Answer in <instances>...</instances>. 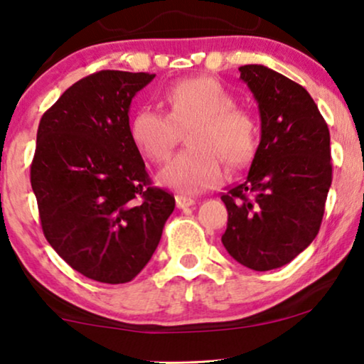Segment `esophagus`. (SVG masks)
Masks as SVG:
<instances>
[{"instance_id": "1", "label": "esophagus", "mask_w": 364, "mask_h": 364, "mask_svg": "<svg viewBox=\"0 0 364 364\" xmlns=\"http://www.w3.org/2000/svg\"><path fill=\"white\" fill-rule=\"evenodd\" d=\"M176 202H177V207L178 208H186V207H191L196 203L192 197H187V196H177L176 197Z\"/></svg>"}]
</instances>
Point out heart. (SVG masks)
I'll use <instances>...</instances> for the list:
<instances>
[{
	"label": "heart",
	"instance_id": "obj_1",
	"mask_svg": "<svg viewBox=\"0 0 364 364\" xmlns=\"http://www.w3.org/2000/svg\"><path fill=\"white\" fill-rule=\"evenodd\" d=\"M168 112L142 107L131 121V137L144 156L164 162L188 131L191 147L178 152L159 181L182 193H198L223 181V161L243 167L258 147V122L220 81L210 76L181 79L164 94Z\"/></svg>",
	"mask_w": 364,
	"mask_h": 364
}]
</instances>
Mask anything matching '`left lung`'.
Listing matches in <instances>:
<instances>
[{
  "label": "left lung",
  "instance_id": "8db88e82",
  "mask_svg": "<svg viewBox=\"0 0 364 364\" xmlns=\"http://www.w3.org/2000/svg\"><path fill=\"white\" fill-rule=\"evenodd\" d=\"M238 71L258 102L262 137L245 181L222 193V243L243 267L267 272L318 235L333 178L330 131L300 84L260 64Z\"/></svg>",
  "mask_w": 364,
  "mask_h": 364
}]
</instances>
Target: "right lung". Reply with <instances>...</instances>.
<instances>
[{"label": "right lung", "instance_id": "obj_1", "mask_svg": "<svg viewBox=\"0 0 364 364\" xmlns=\"http://www.w3.org/2000/svg\"><path fill=\"white\" fill-rule=\"evenodd\" d=\"M154 77L89 74L39 121L31 187L43 233L69 267L101 283L141 273L176 207L173 196L152 187L129 127L132 97Z\"/></svg>", "mask_w": 364, "mask_h": 364}]
</instances>
